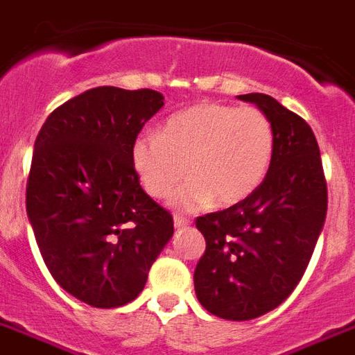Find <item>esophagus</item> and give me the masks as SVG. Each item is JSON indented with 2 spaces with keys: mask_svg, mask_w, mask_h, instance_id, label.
Masks as SVG:
<instances>
[{
  "mask_svg": "<svg viewBox=\"0 0 355 355\" xmlns=\"http://www.w3.org/2000/svg\"><path fill=\"white\" fill-rule=\"evenodd\" d=\"M173 223H175V229H184V227H188L191 221L188 218H182V216H175L173 218Z\"/></svg>",
  "mask_w": 355,
  "mask_h": 355,
  "instance_id": "34e87169",
  "label": "esophagus"
}]
</instances>
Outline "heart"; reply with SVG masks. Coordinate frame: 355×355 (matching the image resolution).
Listing matches in <instances>:
<instances>
[{
	"label": "heart",
	"instance_id": "1",
	"mask_svg": "<svg viewBox=\"0 0 355 355\" xmlns=\"http://www.w3.org/2000/svg\"><path fill=\"white\" fill-rule=\"evenodd\" d=\"M274 148V126L261 110L199 102L167 119L162 134L137 135L132 166L156 199L171 196L186 173L188 182L173 199L177 208L196 210L212 201L229 207L261 186Z\"/></svg>",
	"mask_w": 355,
	"mask_h": 355
}]
</instances>
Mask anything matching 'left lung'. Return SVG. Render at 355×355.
<instances>
[{
	"mask_svg": "<svg viewBox=\"0 0 355 355\" xmlns=\"http://www.w3.org/2000/svg\"><path fill=\"white\" fill-rule=\"evenodd\" d=\"M274 126L266 177L243 201L197 218L207 251L193 285L208 313L253 320L291 296L309 264L328 210L320 148L304 119L262 93L240 94Z\"/></svg>",
	"mask_w": 355,
	"mask_h": 355,
	"instance_id": "1",
	"label": "left lung"
}]
</instances>
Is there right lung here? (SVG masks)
<instances>
[{
  "label": "right lung",
  "instance_id": "add662e5",
  "mask_svg": "<svg viewBox=\"0 0 355 355\" xmlns=\"http://www.w3.org/2000/svg\"><path fill=\"white\" fill-rule=\"evenodd\" d=\"M162 105L150 89H89L37 135L27 218L51 277L83 304L112 309L135 300L173 236L171 214L143 191L132 166V143Z\"/></svg>",
  "mask_w": 355,
  "mask_h": 355
}]
</instances>
